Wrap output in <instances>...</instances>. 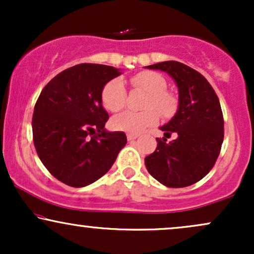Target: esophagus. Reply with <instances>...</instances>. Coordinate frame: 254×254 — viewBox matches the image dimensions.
Instances as JSON below:
<instances>
[{
  "label": "esophagus",
  "mask_w": 254,
  "mask_h": 254,
  "mask_svg": "<svg viewBox=\"0 0 254 254\" xmlns=\"http://www.w3.org/2000/svg\"><path fill=\"white\" fill-rule=\"evenodd\" d=\"M138 135H132V133H129L127 135V141H133V139H136Z\"/></svg>",
  "instance_id": "34e87169"
}]
</instances>
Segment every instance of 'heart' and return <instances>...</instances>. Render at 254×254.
Returning a JSON list of instances; mask_svg holds the SVG:
<instances>
[{
	"label": "heart",
	"instance_id": "b5f03b06",
	"mask_svg": "<svg viewBox=\"0 0 254 254\" xmlns=\"http://www.w3.org/2000/svg\"><path fill=\"white\" fill-rule=\"evenodd\" d=\"M130 83L133 88L148 93V97L145 98L143 104V109L145 110L141 112L127 111L116 116L111 122L113 129L137 135L157 123L159 115L156 112L157 110L164 118H170L176 113L178 106L177 98L166 90L167 82L159 72H137L130 77ZM101 100L105 109L111 112H119L123 110L127 104V89L123 81L115 78L105 84L101 93Z\"/></svg>",
	"mask_w": 254,
	"mask_h": 254
}]
</instances>
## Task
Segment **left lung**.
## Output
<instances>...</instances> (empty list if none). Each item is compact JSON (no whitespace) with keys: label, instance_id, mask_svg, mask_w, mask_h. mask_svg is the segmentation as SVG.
<instances>
[{"label":"left lung","instance_id":"1","mask_svg":"<svg viewBox=\"0 0 254 254\" xmlns=\"http://www.w3.org/2000/svg\"><path fill=\"white\" fill-rule=\"evenodd\" d=\"M167 72L176 81L179 105L174 117L160 129L155 151L144 159L151 177L167 188H186L210 172L223 142V115L211 84L186 64L167 61L145 66ZM172 133L176 138L167 142Z\"/></svg>","mask_w":254,"mask_h":254}]
</instances>
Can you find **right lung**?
I'll list each match as a JSON object with an SVG mask.
<instances>
[{"mask_svg": "<svg viewBox=\"0 0 254 254\" xmlns=\"http://www.w3.org/2000/svg\"><path fill=\"white\" fill-rule=\"evenodd\" d=\"M122 72L104 64L65 69L44 87L32 118L40 161L56 179L83 188L107 173L127 144L123 131L105 130L109 113L101 93Z\"/></svg>", "mask_w": 254, "mask_h": 254, "instance_id": "right-lung-1", "label": "right lung"}]
</instances>
